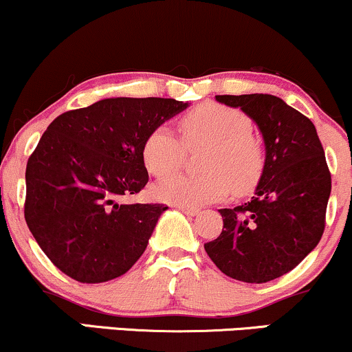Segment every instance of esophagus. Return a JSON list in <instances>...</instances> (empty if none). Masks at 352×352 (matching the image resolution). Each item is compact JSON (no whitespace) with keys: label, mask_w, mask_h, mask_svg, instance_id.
<instances>
[{"label":"esophagus","mask_w":352,"mask_h":352,"mask_svg":"<svg viewBox=\"0 0 352 352\" xmlns=\"http://www.w3.org/2000/svg\"><path fill=\"white\" fill-rule=\"evenodd\" d=\"M177 209L181 210V212H184L186 216H196L197 214V209H194V208H186V206H177Z\"/></svg>","instance_id":"34e87169"}]
</instances>
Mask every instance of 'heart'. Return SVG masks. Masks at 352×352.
Listing matches in <instances>:
<instances>
[{
  "label": "heart",
  "mask_w": 352,
  "mask_h": 352,
  "mask_svg": "<svg viewBox=\"0 0 352 352\" xmlns=\"http://www.w3.org/2000/svg\"><path fill=\"white\" fill-rule=\"evenodd\" d=\"M184 144L166 125H158L143 143V163L156 177L175 173L184 163L186 148L201 153L196 175H175L155 186V196L169 204L197 208L224 199L230 192L247 194L257 186L265 166L262 143L254 123L242 110L221 103H202L179 120Z\"/></svg>",
  "instance_id": "obj_1"
}]
</instances>
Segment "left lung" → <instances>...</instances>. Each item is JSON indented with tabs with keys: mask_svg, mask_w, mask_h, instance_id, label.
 I'll list each match as a JSON object with an SVG mask.
<instances>
[{
	"mask_svg": "<svg viewBox=\"0 0 352 352\" xmlns=\"http://www.w3.org/2000/svg\"><path fill=\"white\" fill-rule=\"evenodd\" d=\"M257 123L265 166L254 197L221 209L224 227L204 243L222 274L245 283H267L293 270L324 232L331 173L311 120L268 94L216 95Z\"/></svg>",
	"mask_w": 352,
	"mask_h": 352,
	"instance_id": "left-lung-1",
	"label": "left lung"
}]
</instances>
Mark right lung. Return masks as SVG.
Returning a JSON list of instances; mask_svg holds the SVG:
<instances>
[{
  "mask_svg": "<svg viewBox=\"0 0 352 352\" xmlns=\"http://www.w3.org/2000/svg\"><path fill=\"white\" fill-rule=\"evenodd\" d=\"M184 109L175 98H103L47 126L28 160L24 219L60 272L103 283L142 257L168 206L122 199L148 183L144 138Z\"/></svg>",
  "mask_w": 352,
  "mask_h": 352,
  "instance_id": "obj_1",
  "label": "right lung"
}]
</instances>
